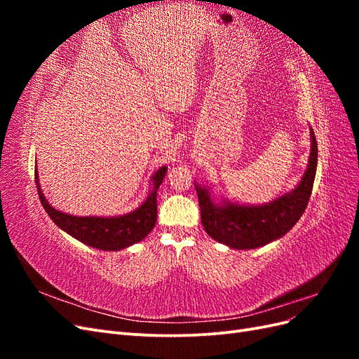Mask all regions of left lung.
<instances>
[{"label":"left lung","instance_id":"obj_1","mask_svg":"<svg viewBox=\"0 0 359 359\" xmlns=\"http://www.w3.org/2000/svg\"><path fill=\"white\" fill-rule=\"evenodd\" d=\"M311 151L298 186L264 205H241L222 199L214 202L208 187L194 182L203 229L215 241L231 248L250 250L285 236L306 211L318 166V142L310 128Z\"/></svg>","mask_w":359,"mask_h":359}]
</instances>
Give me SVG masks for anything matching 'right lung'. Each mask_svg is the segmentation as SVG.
Segmentation results:
<instances>
[{"label": "right lung", "instance_id": "1", "mask_svg": "<svg viewBox=\"0 0 359 359\" xmlns=\"http://www.w3.org/2000/svg\"><path fill=\"white\" fill-rule=\"evenodd\" d=\"M168 172L166 166H161L151 178L153 187H151L144 203L135 211L116 215V217H79L61 212L53 208L46 201L41 191L37 165H36V186L39 198L46 210L48 215L60 229L67 232L76 240L90 245L93 248L104 250V252H118V250L127 248L139 241L153 231L157 222V190L163 182Z\"/></svg>", "mask_w": 359, "mask_h": 359}]
</instances>
